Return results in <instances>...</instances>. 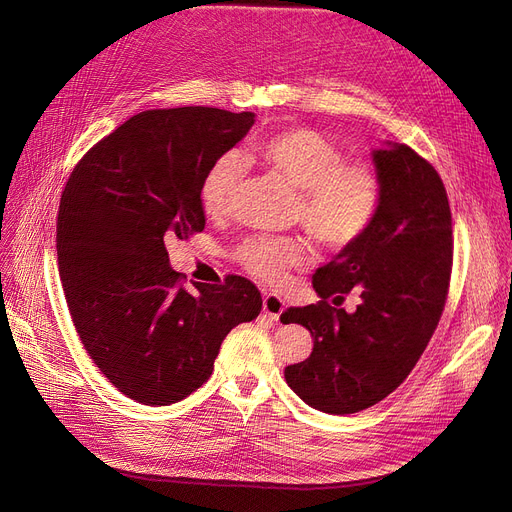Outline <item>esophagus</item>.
<instances>
[{
  "instance_id": "34e87169",
  "label": "esophagus",
  "mask_w": 512,
  "mask_h": 512,
  "mask_svg": "<svg viewBox=\"0 0 512 512\" xmlns=\"http://www.w3.org/2000/svg\"><path fill=\"white\" fill-rule=\"evenodd\" d=\"M284 309H286V303L282 297H278V294H274V292L263 294V313L272 321H278L280 315L284 313Z\"/></svg>"
}]
</instances>
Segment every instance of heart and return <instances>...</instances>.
<instances>
[{
  "label": "heart",
  "instance_id": "1",
  "mask_svg": "<svg viewBox=\"0 0 512 512\" xmlns=\"http://www.w3.org/2000/svg\"><path fill=\"white\" fill-rule=\"evenodd\" d=\"M251 153L299 188L294 215L319 247L342 251L369 230L380 207L378 176L365 164H346L342 151L319 132L284 128L257 141ZM245 172V159L234 151L213 161L201 182V203L209 215L228 211ZM234 255L251 276L272 284L284 280L288 267L311 259L299 236H251Z\"/></svg>",
  "mask_w": 512,
  "mask_h": 512
}]
</instances>
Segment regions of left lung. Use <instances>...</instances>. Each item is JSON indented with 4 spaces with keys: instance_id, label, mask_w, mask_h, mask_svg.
I'll list each match as a JSON object with an SVG mask.
<instances>
[{
    "instance_id": "left-lung-1",
    "label": "left lung",
    "mask_w": 512,
    "mask_h": 512,
    "mask_svg": "<svg viewBox=\"0 0 512 512\" xmlns=\"http://www.w3.org/2000/svg\"><path fill=\"white\" fill-rule=\"evenodd\" d=\"M380 207L369 230L319 267L317 305L290 307L284 324L313 336L309 359L284 369L309 407L351 415L394 392L423 355L444 311L452 270V218L442 178L411 147L373 149ZM351 289L353 314L327 305Z\"/></svg>"
}]
</instances>
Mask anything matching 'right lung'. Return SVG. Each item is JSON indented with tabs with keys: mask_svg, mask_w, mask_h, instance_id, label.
Segmentation results:
<instances>
[{
	"mask_svg": "<svg viewBox=\"0 0 512 512\" xmlns=\"http://www.w3.org/2000/svg\"><path fill=\"white\" fill-rule=\"evenodd\" d=\"M255 124L218 107L147 110L72 170L58 213V263L85 351L128 398L166 407L203 386L228 332L259 315L253 282L186 290L168 245L205 228L201 182Z\"/></svg>",
	"mask_w": 512,
	"mask_h": 512,
	"instance_id": "1",
	"label": "right lung"
}]
</instances>
